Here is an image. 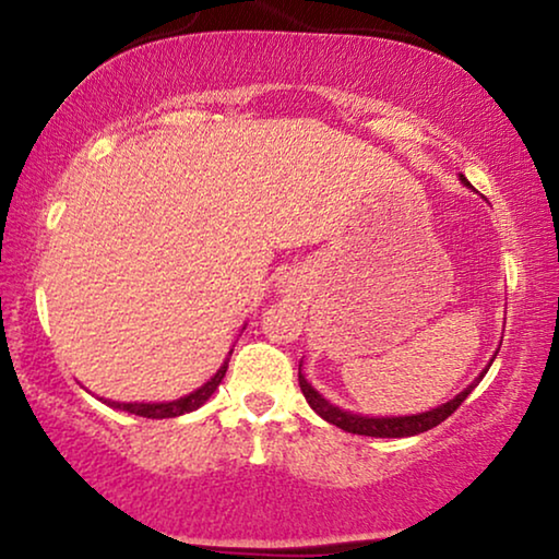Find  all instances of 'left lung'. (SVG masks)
<instances>
[{
    "label": "left lung",
    "instance_id": "left-lung-1",
    "mask_svg": "<svg viewBox=\"0 0 559 559\" xmlns=\"http://www.w3.org/2000/svg\"><path fill=\"white\" fill-rule=\"evenodd\" d=\"M461 180L465 182V186H468V180H465L463 175H461ZM493 358H491V361H493ZM488 366H491V364H488ZM484 373H480V377L473 381L468 389H463V392L457 394L455 400H450L448 404H442V407H438V409L423 412V415H409V417H361V415H350V412H343L338 407H333V404L328 400H323V396H320L316 389L308 384V379L302 377V369H300V373H297V379H300V389H302L305 400H308L310 407L316 409L318 415L325 419V423H331L335 427H341V430L354 432V435H369V438H412V435L427 432V430H432V427H438L440 423H445V419L453 415V412L465 402V396H468L473 389L478 386V381L484 379Z\"/></svg>",
    "mask_w": 559,
    "mask_h": 559
}]
</instances>
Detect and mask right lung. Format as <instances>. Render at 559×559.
Returning a JSON list of instances; mask_svg holds the SVG:
<instances>
[{"label": "right lung", "mask_w": 559, "mask_h": 559, "mask_svg": "<svg viewBox=\"0 0 559 559\" xmlns=\"http://www.w3.org/2000/svg\"><path fill=\"white\" fill-rule=\"evenodd\" d=\"M228 356H231V350H228ZM226 369H228V358L224 361V366L213 373L211 381H205V384L201 389H195L193 394L188 396H180V400L175 402H165V404H121V402H109L106 400V404L114 409H124L129 412V415H140V417H152V419H165V417H180L186 415V412H193L198 407H203L205 402L211 400V394L216 392L221 381H224L226 377Z\"/></svg>", "instance_id": "obj_1"}]
</instances>
